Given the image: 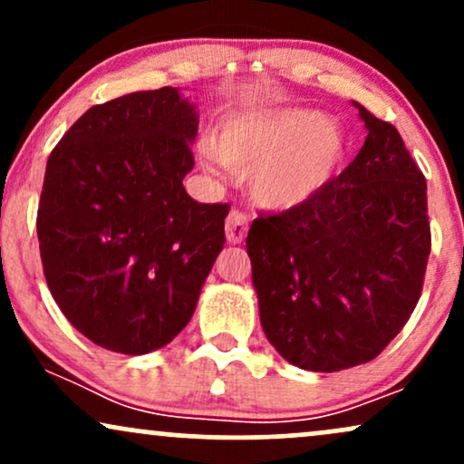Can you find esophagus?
<instances>
[{
  "label": "esophagus",
  "mask_w": 464,
  "mask_h": 464,
  "mask_svg": "<svg viewBox=\"0 0 464 464\" xmlns=\"http://www.w3.org/2000/svg\"><path fill=\"white\" fill-rule=\"evenodd\" d=\"M225 231H227L228 242L242 244L244 237H246V231H248V216L239 209H231L227 216Z\"/></svg>",
  "instance_id": "34e87169"
}]
</instances>
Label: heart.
<instances>
[{
  "label": "heart",
  "instance_id": "1",
  "mask_svg": "<svg viewBox=\"0 0 464 464\" xmlns=\"http://www.w3.org/2000/svg\"><path fill=\"white\" fill-rule=\"evenodd\" d=\"M347 141L327 115L307 109L248 113L231 120L216 141V152L237 172H250V191L268 209L303 205L335 177Z\"/></svg>",
  "mask_w": 464,
  "mask_h": 464
}]
</instances>
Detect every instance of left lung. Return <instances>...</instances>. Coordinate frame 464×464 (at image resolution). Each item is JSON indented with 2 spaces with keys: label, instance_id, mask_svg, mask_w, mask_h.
Returning <instances> with one entry per match:
<instances>
[{
  "label": "left lung",
  "instance_id": "8db88e82",
  "mask_svg": "<svg viewBox=\"0 0 464 464\" xmlns=\"http://www.w3.org/2000/svg\"><path fill=\"white\" fill-rule=\"evenodd\" d=\"M358 106L364 146L314 198L259 214L246 250L266 338L290 364H366L408 323L432 233L428 185L391 121Z\"/></svg>",
  "mask_w": 464,
  "mask_h": 464
}]
</instances>
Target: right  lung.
Wrapping results in <instances>:
<instances>
[{"label": "right lung", "instance_id": "obj_1", "mask_svg": "<svg viewBox=\"0 0 464 464\" xmlns=\"http://www.w3.org/2000/svg\"><path fill=\"white\" fill-rule=\"evenodd\" d=\"M196 106L174 87L95 104L47 159L36 214L47 287L98 347L143 355L189 323L225 246L227 202L183 188Z\"/></svg>", "mask_w": 464, "mask_h": 464}]
</instances>
